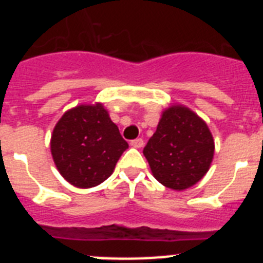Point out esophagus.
<instances>
[{
    "label": "esophagus",
    "instance_id": "34e87169",
    "mask_svg": "<svg viewBox=\"0 0 263 263\" xmlns=\"http://www.w3.org/2000/svg\"><path fill=\"white\" fill-rule=\"evenodd\" d=\"M130 145L133 146V147H136V148H141L143 146V139L142 138L133 139V141L130 142Z\"/></svg>",
    "mask_w": 263,
    "mask_h": 263
}]
</instances>
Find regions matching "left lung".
Masks as SVG:
<instances>
[{
  "label": "left lung",
  "mask_w": 263,
  "mask_h": 263,
  "mask_svg": "<svg viewBox=\"0 0 263 263\" xmlns=\"http://www.w3.org/2000/svg\"><path fill=\"white\" fill-rule=\"evenodd\" d=\"M215 141L206 124L191 109L173 105L162 113L143 148L152 173L164 187L183 191L210 170Z\"/></svg>",
  "instance_id": "8db88e82"
}]
</instances>
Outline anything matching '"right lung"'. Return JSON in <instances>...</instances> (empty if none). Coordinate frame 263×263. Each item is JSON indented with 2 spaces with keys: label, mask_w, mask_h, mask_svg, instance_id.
<instances>
[{
  "label": "right lung",
  "mask_w": 263,
  "mask_h": 263,
  "mask_svg": "<svg viewBox=\"0 0 263 263\" xmlns=\"http://www.w3.org/2000/svg\"><path fill=\"white\" fill-rule=\"evenodd\" d=\"M50 146L60 175L78 188L106 180L129 147L100 103L67 110L53 127Z\"/></svg>",
  "instance_id": "add662e5"
}]
</instances>
